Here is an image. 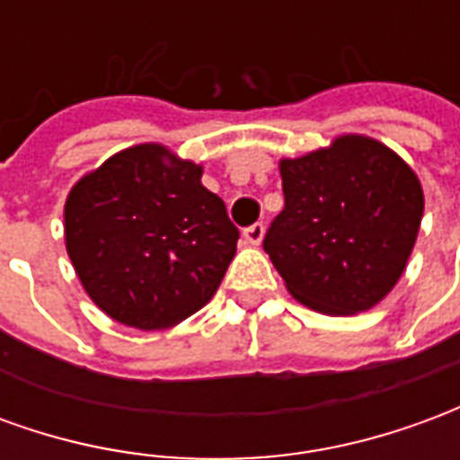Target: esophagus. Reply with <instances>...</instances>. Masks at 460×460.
Segmentation results:
<instances>
[{
	"label": "esophagus",
	"mask_w": 460,
	"mask_h": 460,
	"mask_svg": "<svg viewBox=\"0 0 460 460\" xmlns=\"http://www.w3.org/2000/svg\"><path fill=\"white\" fill-rule=\"evenodd\" d=\"M263 224L261 221H256V224H251V226H246L243 229V239H246V243H251V246H259L261 239H263Z\"/></svg>",
	"instance_id": "obj_1"
}]
</instances>
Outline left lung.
<instances>
[{
    "instance_id": "obj_1",
    "label": "left lung",
    "mask_w": 460,
    "mask_h": 460,
    "mask_svg": "<svg viewBox=\"0 0 460 460\" xmlns=\"http://www.w3.org/2000/svg\"><path fill=\"white\" fill-rule=\"evenodd\" d=\"M286 207L263 251L290 296L325 315H352L394 288L414 249L424 191L399 155L362 135L280 160Z\"/></svg>"
}]
</instances>
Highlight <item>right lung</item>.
<instances>
[{
  "instance_id": "add662e5",
  "label": "right lung",
  "mask_w": 460,
  "mask_h": 460,
  "mask_svg": "<svg viewBox=\"0 0 460 460\" xmlns=\"http://www.w3.org/2000/svg\"><path fill=\"white\" fill-rule=\"evenodd\" d=\"M66 251L85 293L137 330L177 325L207 305L236 253L239 229L201 167L162 145H135L75 184Z\"/></svg>"
}]
</instances>
